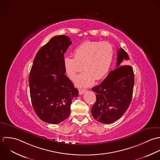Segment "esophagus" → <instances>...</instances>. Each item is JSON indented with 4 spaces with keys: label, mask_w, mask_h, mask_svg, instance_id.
<instances>
[{
    "label": "esophagus",
    "mask_w": 160,
    "mask_h": 160,
    "mask_svg": "<svg viewBox=\"0 0 160 160\" xmlns=\"http://www.w3.org/2000/svg\"><path fill=\"white\" fill-rule=\"evenodd\" d=\"M85 92H86V90L80 89V90H79V94H80V95H82V94H83Z\"/></svg>",
    "instance_id": "34e87169"
}]
</instances>
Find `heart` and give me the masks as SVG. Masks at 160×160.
Wrapping results in <instances>:
<instances>
[{
    "label": "heart",
    "instance_id": "heart-1",
    "mask_svg": "<svg viewBox=\"0 0 160 160\" xmlns=\"http://www.w3.org/2000/svg\"><path fill=\"white\" fill-rule=\"evenodd\" d=\"M73 56L64 58L67 75L74 80L83 69L85 72L78 76L75 83L78 87H86L107 75L113 61L114 49L108 42L86 41L75 48Z\"/></svg>",
    "mask_w": 160,
    "mask_h": 160
}]
</instances>
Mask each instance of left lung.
Listing matches in <instances>:
<instances>
[{
	"mask_svg": "<svg viewBox=\"0 0 160 160\" xmlns=\"http://www.w3.org/2000/svg\"><path fill=\"white\" fill-rule=\"evenodd\" d=\"M116 68L105 79L92 88L96 100L92 108V114L98 122L109 124L119 119L128 109L132 100L134 85V73L130 65H123L128 60L127 52L118 49Z\"/></svg>",
	"mask_w": 160,
	"mask_h": 160,
	"instance_id": "left-lung-1",
	"label": "left lung"
}]
</instances>
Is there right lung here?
<instances>
[{"mask_svg":"<svg viewBox=\"0 0 160 160\" xmlns=\"http://www.w3.org/2000/svg\"><path fill=\"white\" fill-rule=\"evenodd\" d=\"M72 44L65 35L56 36L37 52L29 75L32 108L44 122L58 124L70 113L78 91L65 75L64 54Z\"/></svg>","mask_w":160,"mask_h":160,"instance_id":"obj_1","label":"right lung"}]
</instances>
